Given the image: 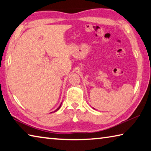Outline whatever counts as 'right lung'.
Instances as JSON below:
<instances>
[{
  "label": "right lung",
  "instance_id": "add662e5",
  "mask_svg": "<svg viewBox=\"0 0 151 151\" xmlns=\"http://www.w3.org/2000/svg\"><path fill=\"white\" fill-rule=\"evenodd\" d=\"M60 106H61V104H60V106H59V107H58V109H57V110H56V111H55V112H56V111H58V109H60Z\"/></svg>",
  "mask_w": 151,
  "mask_h": 151
}]
</instances>
